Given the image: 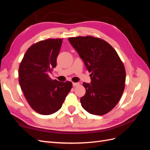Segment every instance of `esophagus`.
<instances>
[{
	"label": "esophagus",
	"mask_w": 150,
	"mask_h": 150,
	"mask_svg": "<svg viewBox=\"0 0 150 150\" xmlns=\"http://www.w3.org/2000/svg\"><path fill=\"white\" fill-rule=\"evenodd\" d=\"M79 84V83H72V85H73V86H78Z\"/></svg>",
	"instance_id": "34e87169"
}]
</instances>
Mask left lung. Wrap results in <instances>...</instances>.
<instances>
[{
  "instance_id": "left-lung-1",
  "label": "left lung",
  "mask_w": 150,
  "mask_h": 150,
  "mask_svg": "<svg viewBox=\"0 0 150 150\" xmlns=\"http://www.w3.org/2000/svg\"><path fill=\"white\" fill-rule=\"evenodd\" d=\"M68 40L91 72V84L83 83L86 94L81 98V106L90 114H106L116 106L123 93V63L115 49L102 39L87 35Z\"/></svg>"
}]
</instances>
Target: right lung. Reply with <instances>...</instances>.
Here are the masks:
<instances>
[{
	"label": "right lung",
	"instance_id": "1",
	"mask_svg": "<svg viewBox=\"0 0 150 150\" xmlns=\"http://www.w3.org/2000/svg\"><path fill=\"white\" fill-rule=\"evenodd\" d=\"M63 39H47L27 50L19 68V84L30 106L39 114L49 115L62 107L72 88L48 75L55 67Z\"/></svg>",
	"mask_w": 150,
	"mask_h": 150
}]
</instances>
